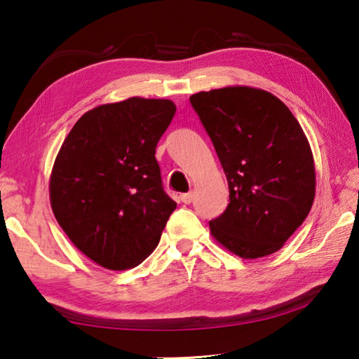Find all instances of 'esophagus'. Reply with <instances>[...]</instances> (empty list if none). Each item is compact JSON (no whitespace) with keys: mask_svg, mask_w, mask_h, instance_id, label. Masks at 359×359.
Segmentation results:
<instances>
[{"mask_svg":"<svg viewBox=\"0 0 359 359\" xmlns=\"http://www.w3.org/2000/svg\"><path fill=\"white\" fill-rule=\"evenodd\" d=\"M180 199H182V202L184 203H191L193 202V193H185V194H182L180 196Z\"/></svg>","mask_w":359,"mask_h":359,"instance_id":"esophagus-1","label":"esophagus"}]
</instances>
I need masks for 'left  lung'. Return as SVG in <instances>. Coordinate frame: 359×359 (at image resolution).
<instances>
[{"label": "left lung", "instance_id": "left-lung-1", "mask_svg": "<svg viewBox=\"0 0 359 359\" xmlns=\"http://www.w3.org/2000/svg\"><path fill=\"white\" fill-rule=\"evenodd\" d=\"M215 144L230 203L211 236L242 259L276 253L315 201V162L299 121L264 89L226 86L189 97Z\"/></svg>", "mask_w": 359, "mask_h": 359}]
</instances>
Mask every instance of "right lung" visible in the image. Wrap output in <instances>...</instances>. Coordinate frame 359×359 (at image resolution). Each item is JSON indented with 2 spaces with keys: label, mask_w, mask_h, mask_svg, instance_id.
Listing matches in <instances>:
<instances>
[{
  "label": "right lung",
  "mask_w": 359,
  "mask_h": 359,
  "mask_svg": "<svg viewBox=\"0 0 359 359\" xmlns=\"http://www.w3.org/2000/svg\"><path fill=\"white\" fill-rule=\"evenodd\" d=\"M175 104L131 97L100 104L74 125L50 172V207L83 255L103 269L143 262L177 207L163 191L156 147Z\"/></svg>",
  "instance_id": "right-lung-1"
}]
</instances>
